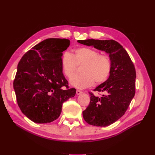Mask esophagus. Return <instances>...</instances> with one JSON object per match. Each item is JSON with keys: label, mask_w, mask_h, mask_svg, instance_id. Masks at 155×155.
I'll return each mask as SVG.
<instances>
[{"label": "esophagus", "mask_w": 155, "mask_h": 155, "mask_svg": "<svg viewBox=\"0 0 155 155\" xmlns=\"http://www.w3.org/2000/svg\"><path fill=\"white\" fill-rule=\"evenodd\" d=\"M82 91H79V90H77L76 91V94L77 95H80L81 94H82Z\"/></svg>", "instance_id": "34e87169"}]
</instances>
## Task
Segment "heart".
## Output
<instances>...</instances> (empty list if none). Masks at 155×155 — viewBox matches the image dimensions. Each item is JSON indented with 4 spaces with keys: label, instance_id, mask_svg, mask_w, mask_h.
<instances>
[{
    "label": "heart",
    "instance_id": "1",
    "mask_svg": "<svg viewBox=\"0 0 155 155\" xmlns=\"http://www.w3.org/2000/svg\"><path fill=\"white\" fill-rule=\"evenodd\" d=\"M61 67L64 75L71 78L75 72L77 66H82L81 74L70 79V84L78 88H85L94 82L101 84L109 77L112 68L110 58L106 54L88 47L74 50L73 54L65 51L61 58Z\"/></svg>",
    "mask_w": 155,
    "mask_h": 155
}]
</instances>
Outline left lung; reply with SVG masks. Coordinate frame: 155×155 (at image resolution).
Returning a JSON list of instances; mask_svg holds the SVG:
<instances>
[{
	"label": "left lung",
	"instance_id": "left-lung-1",
	"mask_svg": "<svg viewBox=\"0 0 155 155\" xmlns=\"http://www.w3.org/2000/svg\"><path fill=\"white\" fill-rule=\"evenodd\" d=\"M78 42L109 54L112 63L110 76L94 89L105 94L98 97L91 93L90 104L83 111V116L90 125H110L125 114L134 96L136 70L134 64L127 51L116 41L87 39Z\"/></svg>",
	"mask_w": 155,
	"mask_h": 155
}]
</instances>
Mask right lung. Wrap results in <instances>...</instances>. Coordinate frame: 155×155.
Returning <instances> with one entry per match:
<instances>
[{"instance_id": "right-lung-1", "label": "right lung", "mask_w": 155, "mask_h": 155, "mask_svg": "<svg viewBox=\"0 0 155 155\" xmlns=\"http://www.w3.org/2000/svg\"><path fill=\"white\" fill-rule=\"evenodd\" d=\"M69 45L67 39H45L27 51L18 64L13 81L17 104L35 123L58 119L63 103L76 94V89L68 88L60 63ZM64 86L68 89H63Z\"/></svg>"}]
</instances>
